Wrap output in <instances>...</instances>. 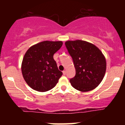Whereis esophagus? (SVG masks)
<instances>
[{"instance_id":"34e87169","label":"esophagus","mask_w":125,"mask_h":125,"mask_svg":"<svg viewBox=\"0 0 125 125\" xmlns=\"http://www.w3.org/2000/svg\"><path fill=\"white\" fill-rule=\"evenodd\" d=\"M63 75H66V71H63Z\"/></svg>"}]
</instances>
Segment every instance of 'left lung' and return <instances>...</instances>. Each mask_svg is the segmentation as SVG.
<instances>
[{"label": "left lung", "mask_w": 125, "mask_h": 125, "mask_svg": "<svg viewBox=\"0 0 125 125\" xmlns=\"http://www.w3.org/2000/svg\"><path fill=\"white\" fill-rule=\"evenodd\" d=\"M65 45L76 69L75 76L70 79L72 86L84 92L94 90L105 74L106 62L104 54L94 44L86 41H67Z\"/></svg>", "instance_id": "8db88e82"}]
</instances>
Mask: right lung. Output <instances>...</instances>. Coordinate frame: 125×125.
Returning a JSON list of instances; mask_svg holds the SVG:
<instances>
[{
	"label": "right lung",
	"mask_w": 125,
	"mask_h": 125,
	"mask_svg": "<svg viewBox=\"0 0 125 125\" xmlns=\"http://www.w3.org/2000/svg\"><path fill=\"white\" fill-rule=\"evenodd\" d=\"M62 41H43L31 46L21 63V73L26 83L38 92L48 91L55 86L62 72L58 69L53 54L60 49Z\"/></svg>",
	"instance_id": "obj_1"
}]
</instances>
